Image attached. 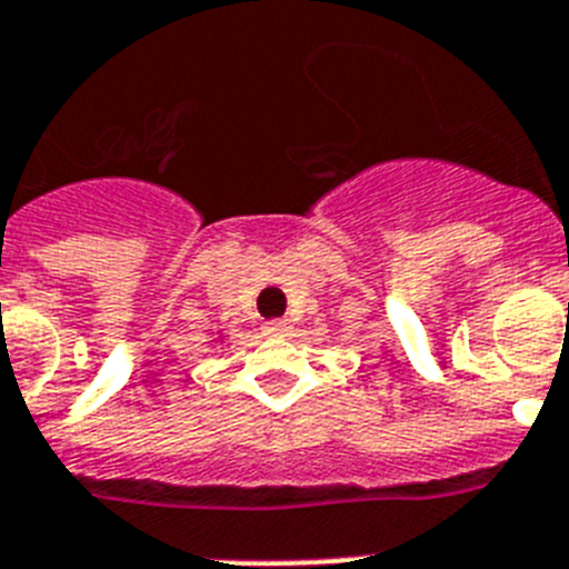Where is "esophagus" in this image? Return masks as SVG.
I'll return each instance as SVG.
<instances>
[{"label": "esophagus", "instance_id": "esophagus-1", "mask_svg": "<svg viewBox=\"0 0 569 569\" xmlns=\"http://www.w3.org/2000/svg\"><path fill=\"white\" fill-rule=\"evenodd\" d=\"M261 331H264L267 337H284V333L290 331V319H270V322L261 325Z\"/></svg>", "mask_w": 569, "mask_h": 569}]
</instances>
